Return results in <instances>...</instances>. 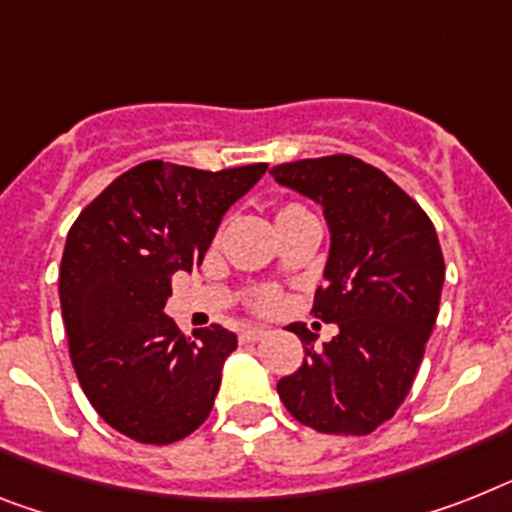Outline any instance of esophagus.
Returning a JSON list of instances; mask_svg holds the SVG:
<instances>
[{
  "instance_id": "obj_1",
  "label": "esophagus",
  "mask_w": 512,
  "mask_h": 512,
  "mask_svg": "<svg viewBox=\"0 0 512 512\" xmlns=\"http://www.w3.org/2000/svg\"><path fill=\"white\" fill-rule=\"evenodd\" d=\"M269 335L264 327H246L243 332H240V342H259L264 340V337Z\"/></svg>"
}]
</instances>
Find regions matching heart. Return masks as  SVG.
I'll list each match as a JSON object with an SVG mask.
<instances>
[{
  "mask_svg": "<svg viewBox=\"0 0 512 512\" xmlns=\"http://www.w3.org/2000/svg\"><path fill=\"white\" fill-rule=\"evenodd\" d=\"M295 209H301V206H295V204H287V206H282L280 211H277V214H285V211H295ZM264 306H272L274 303V295H264Z\"/></svg>",
  "mask_w": 512,
  "mask_h": 512,
  "instance_id": "1",
  "label": "heart"
}]
</instances>
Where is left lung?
Returning a JSON list of instances; mask_svg holds the SVG:
<instances>
[{
    "label": "left lung",
    "mask_w": 512,
    "mask_h": 512,
    "mask_svg": "<svg viewBox=\"0 0 512 512\" xmlns=\"http://www.w3.org/2000/svg\"><path fill=\"white\" fill-rule=\"evenodd\" d=\"M274 180L324 209L329 256L314 316L337 324L314 350L306 329L301 369L277 392L290 416L322 434H371L411 390L437 322L445 259L424 209L356 156L272 167Z\"/></svg>",
    "instance_id": "left-lung-1"
}]
</instances>
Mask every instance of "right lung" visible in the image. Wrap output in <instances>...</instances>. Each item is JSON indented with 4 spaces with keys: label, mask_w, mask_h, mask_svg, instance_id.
Masks as SVG:
<instances>
[{
    "label": "right lung",
    "mask_w": 512,
    "mask_h": 512,
    "mask_svg": "<svg viewBox=\"0 0 512 512\" xmlns=\"http://www.w3.org/2000/svg\"><path fill=\"white\" fill-rule=\"evenodd\" d=\"M266 172L143 162L67 232L59 303L86 398L112 429L170 445L204 424L238 337L219 324L185 337L164 314L172 274L193 272L238 198Z\"/></svg>",
    "instance_id": "obj_1"
}]
</instances>
